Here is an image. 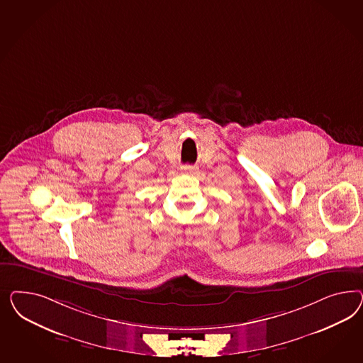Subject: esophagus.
<instances>
[{
  "label": "esophagus",
  "mask_w": 363,
  "mask_h": 363,
  "mask_svg": "<svg viewBox=\"0 0 363 363\" xmlns=\"http://www.w3.org/2000/svg\"><path fill=\"white\" fill-rule=\"evenodd\" d=\"M196 170H197V169H196L194 166H182V173H185V174H193V173H196Z\"/></svg>",
  "instance_id": "34e87169"
}]
</instances>
